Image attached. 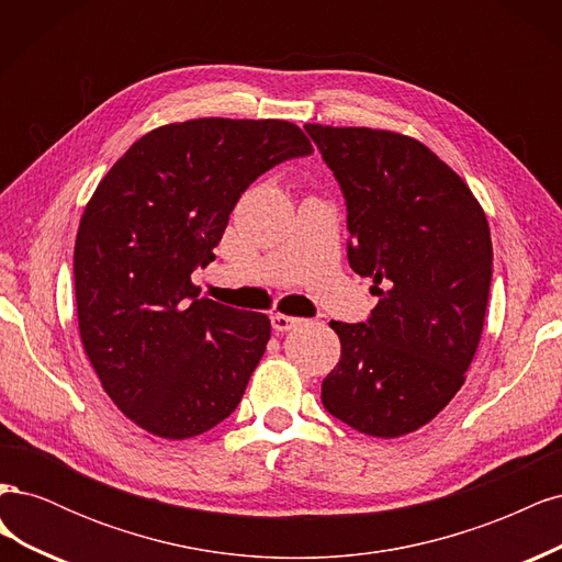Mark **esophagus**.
<instances>
[{
  "instance_id": "obj_1",
  "label": "esophagus",
  "mask_w": 562,
  "mask_h": 562,
  "mask_svg": "<svg viewBox=\"0 0 562 562\" xmlns=\"http://www.w3.org/2000/svg\"><path fill=\"white\" fill-rule=\"evenodd\" d=\"M302 318H295V316H285V314H271V328H274L277 333H288L293 330L295 326H300Z\"/></svg>"
}]
</instances>
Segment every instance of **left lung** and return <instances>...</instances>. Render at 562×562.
I'll use <instances>...</instances> for the list:
<instances>
[{"label":"left lung","mask_w":562,"mask_h":562,"mask_svg":"<svg viewBox=\"0 0 562 562\" xmlns=\"http://www.w3.org/2000/svg\"><path fill=\"white\" fill-rule=\"evenodd\" d=\"M347 203V258L372 279L366 323L330 321L342 356L321 384L351 429L396 438L431 422L464 384L492 281L481 203L429 147L378 128L304 126Z\"/></svg>","instance_id":"8db88e82"}]
</instances>
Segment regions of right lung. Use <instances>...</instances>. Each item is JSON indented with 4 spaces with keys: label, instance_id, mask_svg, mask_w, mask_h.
Segmentation results:
<instances>
[{
    "label": "right lung",
    "instance_id": "1",
    "mask_svg": "<svg viewBox=\"0 0 562 562\" xmlns=\"http://www.w3.org/2000/svg\"><path fill=\"white\" fill-rule=\"evenodd\" d=\"M279 119H192L149 131L100 180L75 244L79 335L108 396L145 431L182 440L239 405L269 342L265 314L201 297L236 201L312 155Z\"/></svg>",
    "mask_w": 562,
    "mask_h": 562
}]
</instances>
